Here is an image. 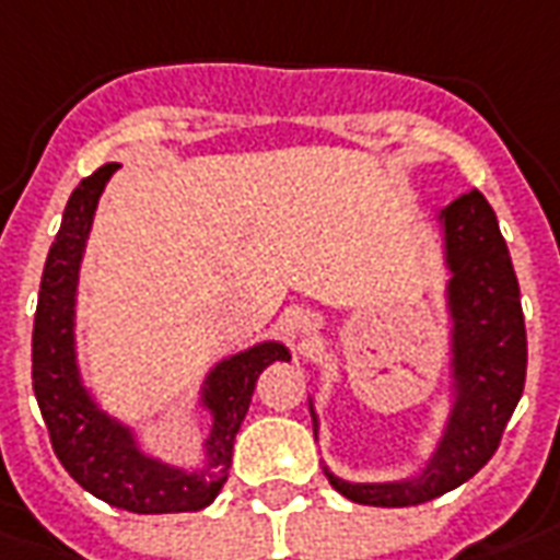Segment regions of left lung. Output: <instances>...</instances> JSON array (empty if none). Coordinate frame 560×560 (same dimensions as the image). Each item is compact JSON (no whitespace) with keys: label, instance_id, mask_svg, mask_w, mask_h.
<instances>
[{"label":"left lung","instance_id":"1","mask_svg":"<svg viewBox=\"0 0 560 560\" xmlns=\"http://www.w3.org/2000/svg\"><path fill=\"white\" fill-rule=\"evenodd\" d=\"M441 217L452 270V366L458 378V402L441 450L420 481L349 485L326 469L331 488L361 505H422L472 479L499 450L502 432L526 387V319L497 213L479 190H469L443 208Z\"/></svg>","mask_w":560,"mask_h":560}]
</instances>
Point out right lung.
<instances>
[{
    "label": "right lung",
    "instance_id": "right-lung-1",
    "mask_svg": "<svg viewBox=\"0 0 560 560\" xmlns=\"http://www.w3.org/2000/svg\"><path fill=\"white\" fill-rule=\"evenodd\" d=\"M117 170L119 164H105L93 176L81 178L63 208L61 232L55 237L43 267L40 296L34 314V396L49 429L55 455L72 479L84 490H91L93 497L131 514L199 511L211 505L229 479L234 438L249 411L258 375L272 361H288L290 355L281 343H261L249 352L229 358L213 370L205 394V405L213 413L208 467L194 476L147 458L135 446L128 429L96 411L75 370L72 305H75L81 252L91 232L93 211L108 178Z\"/></svg>",
    "mask_w": 560,
    "mask_h": 560
}]
</instances>
